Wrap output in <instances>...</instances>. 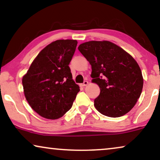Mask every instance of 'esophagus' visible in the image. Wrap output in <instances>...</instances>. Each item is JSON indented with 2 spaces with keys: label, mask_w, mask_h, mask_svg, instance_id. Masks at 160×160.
Here are the masks:
<instances>
[{
  "label": "esophagus",
  "mask_w": 160,
  "mask_h": 160,
  "mask_svg": "<svg viewBox=\"0 0 160 160\" xmlns=\"http://www.w3.org/2000/svg\"><path fill=\"white\" fill-rule=\"evenodd\" d=\"M87 84H88V82H87V81H84V82H83V84H81V86L85 87V86H87Z\"/></svg>",
  "instance_id": "34e87169"
}]
</instances>
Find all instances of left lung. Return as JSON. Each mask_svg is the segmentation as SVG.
<instances>
[{
    "label": "left lung",
    "instance_id": "left-lung-1",
    "mask_svg": "<svg viewBox=\"0 0 160 160\" xmlns=\"http://www.w3.org/2000/svg\"><path fill=\"white\" fill-rule=\"evenodd\" d=\"M92 65V82L100 87L95 107L102 115L119 117L128 113L141 96L143 78L130 54L108 41H92L78 47Z\"/></svg>",
    "mask_w": 160,
    "mask_h": 160
}]
</instances>
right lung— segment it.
<instances>
[{"instance_id": "right-lung-1", "label": "right lung", "mask_w": 160, "mask_h": 160, "mask_svg": "<svg viewBox=\"0 0 160 160\" xmlns=\"http://www.w3.org/2000/svg\"><path fill=\"white\" fill-rule=\"evenodd\" d=\"M76 40H57L39 52L22 78L30 107L49 119L62 117L73 106L79 87L72 79L69 64Z\"/></svg>"}]
</instances>
